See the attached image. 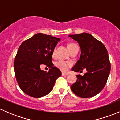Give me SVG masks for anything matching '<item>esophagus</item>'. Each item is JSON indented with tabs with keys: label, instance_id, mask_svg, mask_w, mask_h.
<instances>
[{
	"label": "esophagus",
	"instance_id": "34e87169",
	"mask_svg": "<svg viewBox=\"0 0 120 120\" xmlns=\"http://www.w3.org/2000/svg\"><path fill=\"white\" fill-rule=\"evenodd\" d=\"M61 75H62L63 76H67L68 75V73H65V72H62Z\"/></svg>",
	"mask_w": 120,
	"mask_h": 120
}]
</instances>
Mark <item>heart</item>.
<instances>
[{"instance_id":"obj_1","label":"heart","mask_w":120,"mask_h":120,"mask_svg":"<svg viewBox=\"0 0 120 120\" xmlns=\"http://www.w3.org/2000/svg\"><path fill=\"white\" fill-rule=\"evenodd\" d=\"M74 46H77V45L75 44V43H70L68 45V48L69 49H71L72 47H74ZM56 48H54V49L53 50V55H54L56 52ZM55 66L57 68H59V70H61V71H64V72H66L67 71L68 68L70 67H71L72 66V63L71 61H64V60H59L58 61H57L55 64Z\"/></svg>"}]
</instances>
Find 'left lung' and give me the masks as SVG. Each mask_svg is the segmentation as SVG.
Here are the masks:
<instances>
[{"mask_svg": "<svg viewBox=\"0 0 120 120\" xmlns=\"http://www.w3.org/2000/svg\"><path fill=\"white\" fill-rule=\"evenodd\" d=\"M77 41L81 48L79 60L72 70L87 72L83 76L77 75V81L71 86L74 94L79 97H93L99 94L106 85L111 66L106 47L100 41L88 33L69 35Z\"/></svg>", "mask_w": 120, "mask_h": 120, "instance_id": "1", "label": "left lung"}]
</instances>
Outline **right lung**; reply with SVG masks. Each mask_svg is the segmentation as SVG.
<instances>
[{
	"instance_id": "obj_1",
	"label": "right lung",
	"mask_w": 120,
	"mask_h": 120,
	"mask_svg": "<svg viewBox=\"0 0 120 120\" xmlns=\"http://www.w3.org/2000/svg\"><path fill=\"white\" fill-rule=\"evenodd\" d=\"M60 38L37 34L20 46L14 59L15 78L20 89L33 98H41L51 92L55 81L61 75L52 63L53 50ZM42 64L50 68L40 70Z\"/></svg>"
}]
</instances>
